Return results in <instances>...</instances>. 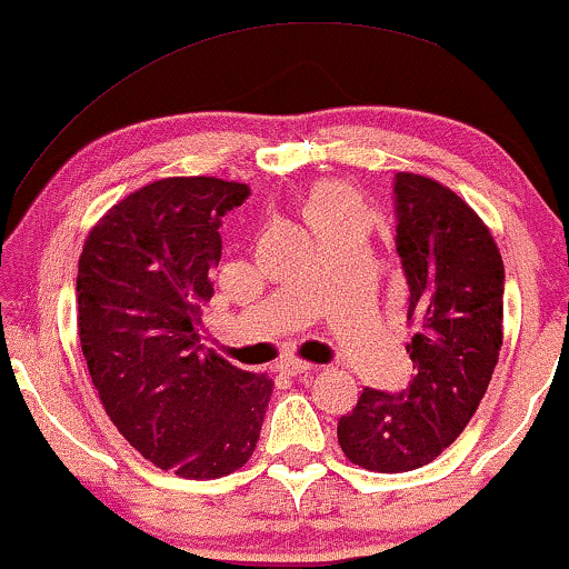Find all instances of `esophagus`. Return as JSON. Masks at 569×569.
Wrapping results in <instances>:
<instances>
[{
    "instance_id": "obj_1",
    "label": "esophagus",
    "mask_w": 569,
    "mask_h": 569,
    "mask_svg": "<svg viewBox=\"0 0 569 569\" xmlns=\"http://www.w3.org/2000/svg\"><path fill=\"white\" fill-rule=\"evenodd\" d=\"M309 370H315V365L301 362V359H283V362L278 365L280 376H291V378L305 376V372H309Z\"/></svg>"
}]
</instances>
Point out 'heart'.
<instances>
[{"label": "heart", "mask_w": 569, "mask_h": 569, "mask_svg": "<svg viewBox=\"0 0 569 569\" xmlns=\"http://www.w3.org/2000/svg\"><path fill=\"white\" fill-rule=\"evenodd\" d=\"M301 214L315 239H328L343 231H365L370 210L362 193L347 181H320L307 191Z\"/></svg>", "instance_id": "heart-1"}]
</instances>
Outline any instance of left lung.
Instances as JSON below:
<instances>
[{
  "label": "left lung",
  "mask_w": 569,
  "mask_h": 569,
  "mask_svg": "<svg viewBox=\"0 0 569 569\" xmlns=\"http://www.w3.org/2000/svg\"><path fill=\"white\" fill-rule=\"evenodd\" d=\"M393 207L412 380L399 393L365 388L338 420L343 455L372 472L417 470L455 443L491 383L505 338V262L476 210L417 172H397Z\"/></svg>",
  "instance_id": "1"
}]
</instances>
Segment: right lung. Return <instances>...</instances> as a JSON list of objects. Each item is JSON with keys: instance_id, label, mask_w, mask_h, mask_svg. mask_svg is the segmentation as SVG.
Here are the masks:
<instances>
[{"instance_id": "right-lung-1", "label": "right lung", "mask_w": 569, "mask_h": 569, "mask_svg": "<svg viewBox=\"0 0 569 569\" xmlns=\"http://www.w3.org/2000/svg\"><path fill=\"white\" fill-rule=\"evenodd\" d=\"M247 183L162 178L120 199L78 260V338L91 383L143 459L189 480L231 476L260 441L272 380L199 343L220 218Z\"/></svg>"}]
</instances>
